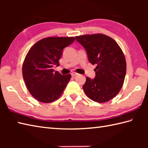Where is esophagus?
<instances>
[{
  "label": "esophagus",
  "instance_id": "1",
  "mask_svg": "<svg viewBox=\"0 0 148 148\" xmlns=\"http://www.w3.org/2000/svg\"><path fill=\"white\" fill-rule=\"evenodd\" d=\"M78 74L77 73V72H72L71 73V75H72V76H73V77H74V76H77Z\"/></svg>",
  "mask_w": 148,
  "mask_h": 148
}]
</instances>
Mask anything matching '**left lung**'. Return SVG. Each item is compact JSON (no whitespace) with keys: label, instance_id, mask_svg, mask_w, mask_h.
Masks as SVG:
<instances>
[{"label":"left lung","instance_id":"1","mask_svg":"<svg viewBox=\"0 0 148 148\" xmlns=\"http://www.w3.org/2000/svg\"><path fill=\"white\" fill-rule=\"evenodd\" d=\"M85 49L89 62L97 65L94 79L86 77L83 86L88 98L95 102L109 101L119 92L126 75L127 64L115 40L102 34L75 37Z\"/></svg>","mask_w":148,"mask_h":148}]
</instances>
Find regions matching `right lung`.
<instances>
[{"label":"right lung","mask_w":148,"mask_h":148,"mask_svg":"<svg viewBox=\"0 0 148 148\" xmlns=\"http://www.w3.org/2000/svg\"><path fill=\"white\" fill-rule=\"evenodd\" d=\"M74 40V37H47L37 42L28 52L22 73L28 90L37 100L50 103L62 95L71 75H62L52 67L59 66L63 49Z\"/></svg>","instance_id":"right-lung-1"}]
</instances>
